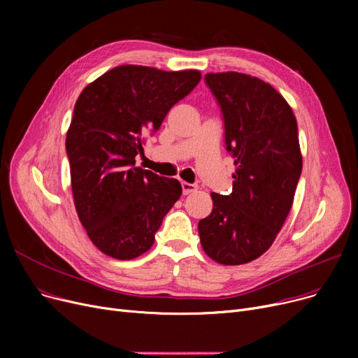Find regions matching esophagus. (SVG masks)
Returning <instances> with one entry per match:
<instances>
[{"label":"esophagus","mask_w":358,"mask_h":358,"mask_svg":"<svg viewBox=\"0 0 358 358\" xmlns=\"http://www.w3.org/2000/svg\"><path fill=\"white\" fill-rule=\"evenodd\" d=\"M181 187H182V194L184 196H187V194H190V193H194L196 190H197V187L194 185V184H190V182H181Z\"/></svg>","instance_id":"esophagus-1"}]
</instances>
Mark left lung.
Returning a JSON list of instances; mask_svg holds the SVG:
<instances>
[{
  "instance_id": "1",
  "label": "left lung",
  "mask_w": 358,
  "mask_h": 358,
  "mask_svg": "<svg viewBox=\"0 0 358 358\" xmlns=\"http://www.w3.org/2000/svg\"><path fill=\"white\" fill-rule=\"evenodd\" d=\"M222 108L227 149L236 171L229 196L212 193V213L199 222L204 252L223 266L264 254L292 209L302 173L297 122L281 94L251 75L206 73Z\"/></svg>"
}]
</instances>
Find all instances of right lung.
I'll return each instance as SVG.
<instances>
[{"label": "right lung", "mask_w": 358, "mask_h": 358, "mask_svg": "<svg viewBox=\"0 0 358 358\" xmlns=\"http://www.w3.org/2000/svg\"><path fill=\"white\" fill-rule=\"evenodd\" d=\"M197 69L120 65L90 83L66 131L73 204L103 254L134 259L154 245L181 184L135 166L146 135L199 84Z\"/></svg>", "instance_id": "add662e5"}]
</instances>
